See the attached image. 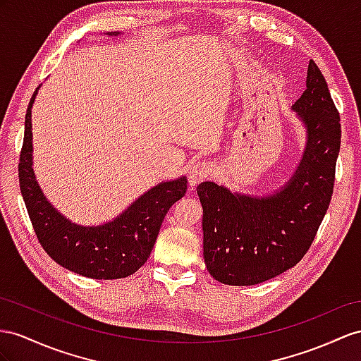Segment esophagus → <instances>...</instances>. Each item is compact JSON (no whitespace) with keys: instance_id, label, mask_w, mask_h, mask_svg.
<instances>
[{"instance_id":"1","label":"esophagus","mask_w":361,"mask_h":361,"mask_svg":"<svg viewBox=\"0 0 361 361\" xmlns=\"http://www.w3.org/2000/svg\"><path fill=\"white\" fill-rule=\"evenodd\" d=\"M212 173H214V164L210 161H200L197 164H193L189 172L190 186H197V184H200L201 181L209 178Z\"/></svg>"}]
</instances>
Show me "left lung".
<instances>
[{
	"mask_svg": "<svg viewBox=\"0 0 361 361\" xmlns=\"http://www.w3.org/2000/svg\"><path fill=\"white\" fill-rule=\"evenodd\" d=\"M308 145L294 177L271 197L233 195L212 181L197 188L202 204L204 261L226 285H256L307 255L332 198L341 125L326 80L310 61L307 90L293 105Z\"/></svg>",
	"mask_w": 361,
	"mask_h": 361,
	"instance_id": "8db88e82",
	"label": "left lung"
}]
</instances>
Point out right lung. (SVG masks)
Wrapping results in <instances>:
<instances>
[{
    "instance_id": "add662e5",
    "label": "right lung",
    "mask_w": 361,
    "mask_h": 361,
    "mask_svg": "<svg viewBox=\"0 0 361 361\" xmlns=\"http://www.w3.org/2000/svg\"><path fill=\"white\" fill-rule=\"evenodd\" d=\"M25 113L24 142L18 163L20 189L39 244L54 262L90 279H120L149 257L168 210L186 195L188 181L161 183L138 198L125 214L99 227L70 223L44 198L32 169V105Z\"/></svg>"
}]
</instances>
